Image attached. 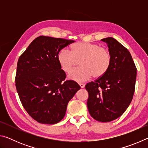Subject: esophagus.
<instances>
[{"mask_svg":"<svg viewBox=\"0 0 148 148\" xmlns=\"http://www.w3.org/2000/svg\"><path fill=\"white\" fill-rule=\"evenodd\" d=\"M79 86L81 87V88H84V87H85V84H81V83H79Z\"/></svg>","mask_w":148,"mask_h":148,"instance_id":"esophagus-1","label":"esophagus"}]
</instances>
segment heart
<instances>
[{
	"label": "heart",
	"instance_id": "1",
	"mask_svg": "<svg viewBox=\"0 0 148 148\" xmlns=\"http://www.w3.org/2000/svg\"><path fill=\"white\" fill-rule=\"evenodd\" d=\"M58 61L61 69L68 72L80 62L81 67L70 72L69 77L82 82L93 76L101 77L106 73L111 64V55L108 50L98 44L77 42L72 46V52L62 49L58 54Z\"/></svg>",
	"mask_w": 148,
	"mask_h": 148
}]
</instances>
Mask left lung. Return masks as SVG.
Here are the masks:
<instances>
[{"label":"left lung","mask_w":148,"mask_h":148,"mask_svg":"<svg viewBox=\"0 0 148 148\" xmlns=\"http://www.w3.org/2000/svg\"><path fill=\"white\" fill-rule=\"evenodd\" d=\"M106 42L111 55V64L104 76L87 84V104L92 118L110 122L124 113L132 101L136 78V68L130 52L112 37Z\"/></svg>","instance_id":"obj_1"}]
</instances>
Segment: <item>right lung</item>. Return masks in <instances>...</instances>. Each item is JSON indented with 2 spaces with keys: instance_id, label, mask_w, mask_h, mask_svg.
<instances>
[{
  "instance_id": "right-lung-1",
  "label": "right lung",
  "mask_w": 148,
  "mask_h": 148,
  "mask_svg": "<svg viewBox=\"0 0 148 148\" xmlns=\"http://www.w3.org/2000/svg\"><path fill=\"white\" fill-rule=\"evenodd\" d=\"M74 40L40 36L19 57L16 86L30 116L40 123L55 124L63 119L67 104L81 88L66 80L58 61L61 50Z\"/></svg>"
}]
</instances>
